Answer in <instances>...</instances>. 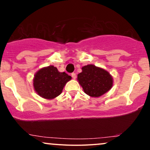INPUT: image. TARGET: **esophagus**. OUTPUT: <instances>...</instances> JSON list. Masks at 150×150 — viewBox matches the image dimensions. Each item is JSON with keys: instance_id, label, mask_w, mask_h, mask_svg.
Wrapping results in <instances>:
<instances>
[{"instance_id": "esophagus-1", "label": "esophagus", "mask_w": 150, "mask_h": 150, "mask_svg": "<svg viewBox=\"0 0 150 150\" xmlns=\"http://www.w3.org/2000/svg\"><path fill=\"white\" fill-rule=\"evenodd\" d=\"M71 77L73 78V79H76V74L71 73Z\"/></svg>"}]
</instances>
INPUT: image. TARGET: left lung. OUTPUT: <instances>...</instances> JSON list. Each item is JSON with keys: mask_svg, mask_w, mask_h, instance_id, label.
<instances>
[{"mask_svg": "<svg viewBox=\"0 0 150 150\" xmlns=\"http://www.w3.org/2000/svg\"><path fill=\"white\" fill-rule=\"evenodd\" d=\"M77 80L85 93L92 97H99L106 93L113 83L112 76L108 71L94 64L83 67Z\"/></svg>", "mask_w": 150, "mask_h": 150, "instance_id": "left-lung-1", "label": "left lung"}]
</instances>
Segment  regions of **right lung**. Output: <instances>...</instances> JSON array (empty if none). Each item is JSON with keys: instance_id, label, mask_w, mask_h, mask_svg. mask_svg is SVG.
Returning <instances> with one entry per match:
<instances>
[{"instance_id": "right-lung-1", "label": "right lung", "mask_w": 150, "mask_h": 150, "mask_svg": "<svg viewBox=\"0 0 150 150\" xmlns=\"http://www.w3.org/2000/svg\"><path fill=\"white\" fill-rule=\"evenodd\" d=\"M71 79L65 72L58 71L56 67L51 65L42 68L35 74L33 87L40 97L52 99L60 95L64 86Z\"/></svg>"}]
</instances>
